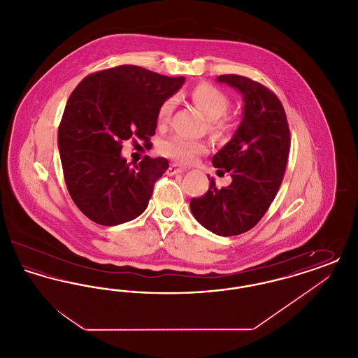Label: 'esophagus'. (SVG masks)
<instances>
[{
    "label": "esophagus",
    "mask_w": 358,
    "mask_h": 358,
    "mask_svg": "<svg viewBox=\"0 0 358 358\" xmlns=\"http://www.w3.org/2000/svg\"><path fill=\"white\" fill-rule=\"evenodd\" d=\"M185 171L184 168H180L178 165H176V164H173L169 166V169H168V174L169 176H174V174H178V173H182V171Z\"/></svg>",
    "instance_id": "34e87169"
}]
</instances>
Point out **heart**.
<instances>
[{"label": "heart", "mask_w": 358, "mask_h": 358, "mask_svg": "<svg viewBox=\"0 0 358 358\" xmlns=\"http://www.w3.org/2000/svg\"><path fill=\"white\" fill-rule=\"evenodd\" d=\"M190 99L203 111L206 120H209L210 131L213 134L220 136L229 130V123L222 118L229 108V99L222 90L206 83L199 85L192 90ZM173 108V98H168L161 103L157 113L158 123H168ZM159 150L165 157L174 159L178 164H192L197 159L199 155L206 152V145L201 141L189 139L187 136H173L161 143Z\"/></svg>", "instance_id": "heart-1"}]
</instances>
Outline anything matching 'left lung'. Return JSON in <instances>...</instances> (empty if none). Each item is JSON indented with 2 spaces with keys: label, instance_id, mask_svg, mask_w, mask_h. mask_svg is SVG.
Instances as JSON below:
<instances>
[{
  "label": "left lung",
  "instance_id": "8db88e82",
  "mask_svg": "<svg viewBox=\"0 0 358 358\" xmlns=\"http://www.w3.org/2000/svg\"><path fill=\"white\" fill-rule=\"evenodd\" d=\"M217 82L236 88L243 96V120L236 133L212 164L229 173L232 182L210 187L190 200L194 219L219 236H235L254 228L273 201L286 171L289 129L285 108L271 90L238 75H222Z\"/></svg>",
  "mask_w": 358,
  "mask_h": 358
}]
</instances>
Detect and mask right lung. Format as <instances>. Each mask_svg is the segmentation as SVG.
<instances>
[{
  "instance_id": "add662e5",
  "label": "right lung",
  "mask_w": 358,
  "mask_h": 358,
  "mask_svg": "<svg viewBox=\"0 0 358 358\" xmlns=\"http://www.w3.org/2000/svg\"><path fill=\"white\" fill-rule=\"evenodd\" d=\"M185 78H169L138 66H120L85 76L69 95L57 145L69 194L101 225L134 220L149 204L155 181L169 168L165 158L127 164L123 141L145 143L157 129L161 103Z\"/></svg>"
}]
</instances>
